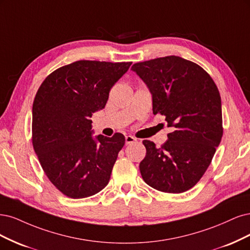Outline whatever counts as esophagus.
<instances>
[{
  "instance_id": "esophagus-1",
  "label": "esophagus",
  "mask_w": 250,
  "mask_h": 250,
  "mask_svg": "<svg viewBox=\"0 0 250 250\" xmlns=\"http://www.w3.org/2000/svg\"><path fill=\"white\" fill-rule=\"evenodd\" d=\"M136 141H137V139L135 138V137H133L131 135L125 136V144H126V146H127V144H132V143H134Z\"/></svg>"
}]
</instances>
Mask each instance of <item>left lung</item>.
<instances>
[{"mask_svg": "<svg viewBox=\"0 0 250 250\" xmlns=\"http://www.w3.org/2000/svg\"><path fill=\"white\" fill-rule=\"evenodd\" d=\"M132 70L148 87L152 113L163 115L174 128L160 147L143 141L142 179L162 192L187 191L205 174L222 138L218 88L203 67L178 56L135 63Z\"/></svg>", "mask_w": 250, "mask_h": 250, "instance_id": "8db88e82", "label": "left lung"}]
</instances>
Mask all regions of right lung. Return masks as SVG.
I'll return each instance as SVG.
<instances>
[{
  "instance_id": "right-lung-1",
  "label": "right lung",
  "mask_w": 250,
  "mask_h": 250,
  "mask_svg": "<svg viewBox=\"0 0 250 250\" xmlns=\"http://www.w3.org/2000/svg\"><path fill=\"white\" fill-rule=\"evenodd\" d=\"M132 62L80 60L54 70L35 95L32 143L44 173L70 198H85L107 186L125 136H91L92 113Z\"/></svg>"
}]
</instances>
